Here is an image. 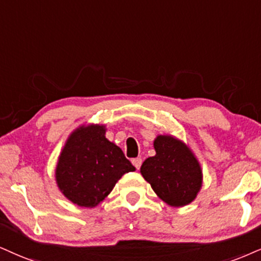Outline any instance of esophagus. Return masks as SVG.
Instances as JSON below:
<instances>
[{
  "mask_svg": "<svg viewBox=\"0 0 261 261\" xmlns=\"http://www.w3.org/2000/svg\"><path fill=\"white\" fill-rule=\"evenodd\" d=\"M141 162H143V161H141V159H133V160H132V163H133V166L136 167L137 169L140 168Z\"/></svg>",
  "mask_w": 261,
  "mask_h": 261,
  "instance_id": "34e87169",
  "label": "esophagus"
}]
</instances>
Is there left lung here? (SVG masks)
Instances as JSON below:
<instances>
[{
  "label": "left lung",
  "instance_id": "left-lung-1",
  "mask_svg": "<svg viewBox=\"0 0 261 261\" xmlns=\"http://www.w3.org/2000/svg\"><path fill=\"white\" fill-rule=\"evenodd\" d=\"M156 155L143 162L141 175L156 195L172 207H184L197 197L203 174L201 165L184 141L173 136H157Z\"/></svg>",
  "mask_w": 261,
  "mask_h": 261
}]
</instances>
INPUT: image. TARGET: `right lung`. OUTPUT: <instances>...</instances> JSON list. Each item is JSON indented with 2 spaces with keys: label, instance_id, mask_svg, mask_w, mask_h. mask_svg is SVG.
Masks as SVG:
<instances>
[{
  "label": "right lung",
  "instance_id": "add662e5",
  "mask_svg": "<svg viewBox=\"0 0 261 261\" xmlns=\"http://www.w3.org/2000/svg\"><path fill=\"white\" fill-rule=\"evenodd\" d=\"M104 124H82L70 134L56 167L62 194L80 207L94 208L108 197L122 175L136 167L105 137Z\"/></svg>",
  "mask_w": 261,
  "mask_h": 261
}]
</instances>
